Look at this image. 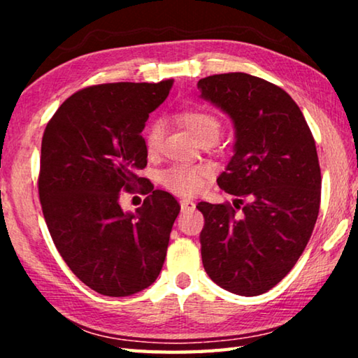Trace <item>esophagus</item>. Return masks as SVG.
Returning a JSON list of instances; mask_svg holds the SVG:
<instances>
[{"label": "esophagus", "instance_id": "esophagus-1", "mask_svg": "<svg viewBox=\"0 0 358 358\" xmlns=\"http://www.w3.org/2000/svg\"><path fill=\"white\" fill-rule=\"evenodd\" d=\"M180 205H181V211H183V213H186V211H192L194 208H196V203H194L191 199H181Z\"/></svg>", "mask_w": 358, "mask_h": 358}]
</instances>
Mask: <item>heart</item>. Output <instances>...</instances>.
<instances>
[{"label":"heart","mask_w":358,"mask_h":358,"mask_svg":"<svg viewBox=\"0 0 358 358\" xmlns=\"http://www.w3.org/2000/svg\"><path fill=\"white\" fill-rule=\"evenodd\" d=\"M178 120L196 142H216V138L220 137L221 121L203 108H187L178 115ZM162 136H164V123L161 120H155L145 131V147L150 153H155L159 148ZM207 173V169L201 166H173L161 173V180L171 191L186 196L201 187Z\"/></svg>","instance_id":"1"}]
</instances>
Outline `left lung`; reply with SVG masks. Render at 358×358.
<instances>
[{
    "instance_id": "1",
    "label": "left lung",
    "mask_w": 358,
    "mask_h": 358,
    "mask_svg": "<svg viewBox=\"0 0 358 358\" xmlns=\"http://www.w3.org/2000/svg\"><path fill=\"white\" fill-rule=\"evenodd\" d=\"M201 98L234 123L235 143L220 177L230 203H197L207 275L229 292L254 296L275 287L305 251L320 205L316 142L295 101L245 72L201 78Z\"/></svg>"
}]
</instances>
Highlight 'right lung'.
I'll return each instance as SVG.
<instances>
[{
  "mask_svg": "<svg viewBox=\"0 0 358 358\" xmlns=\"http://www.w3.org/2000/svg\"><path fill=\"white\" fill-rule=\"evenodd\" d=\"M173 80L104 83L66 99L42 137L39 199L58 252L78 280L107 296H128L156 281L180 203L137 172L147 166L142 131ZM149 196L123 212L121 190Z\"/></svg>",
  "mask_w": 358,
  "mask_h": 358,
  "instance_id": "1",
  "label": "right lung"
}]
</instances>
